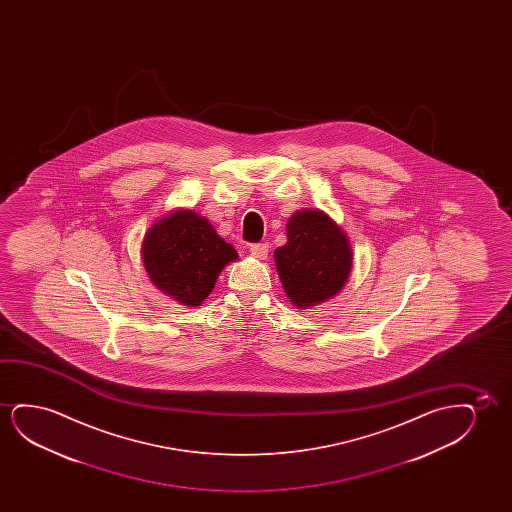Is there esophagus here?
<instances>
[{
  "instance_id": "34e87169",
  "label": "esophagus",
  "mask_w": 512,
  "mask_h": 512,
  "mask_svg": "<svg viewBox=\"0 0 512 512\" xmlns=\"http://www.w3.org/2000/svg\"><path fill=\"white\" fill-rule=\"evenodd\" d=\"M267 252H269V245H267V243H255V245H250V253H252L255 259H266Z\"/></svg>"
}]
</instances>
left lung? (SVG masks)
<instances>
[{"instance_id":"obj_1","label":"left lung","mask_w":512,"mask_h":512,"mask_svg":"<svg viewBox=\"0 0 512 512\" xmlns=\"http://www.w3.org/2000/svg\"><path fill=\"white\" fill-rule=\"evenodd\" d=\"M281 285L295 308L336 297L350 278L351 245L343 229L320 210H302L287 222V243L274 252Z\"/></svg>"}]
</instances>
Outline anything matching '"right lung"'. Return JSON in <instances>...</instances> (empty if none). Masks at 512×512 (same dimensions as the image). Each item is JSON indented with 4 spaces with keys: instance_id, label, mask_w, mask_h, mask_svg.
Listing matches in <instances>:
<instances>
[{
    "instance_id": "right-lung-1",
    "label": "right lung",
    "mask_w": 512,
    "mask_h": 512,
    "mask_svg": "<svg viewBox=\"0 0 512 512\" xmlns=\"http://www.w3.org/2000/svg\"><path fill=\"white\" fill-rule=\"evenodd\" d=\"M141 257L155 287L194 308L211 294L218 274L238 259V252L206 218L194 211L176 210L148 229Z\"/></svg>"
}]
</instances>
